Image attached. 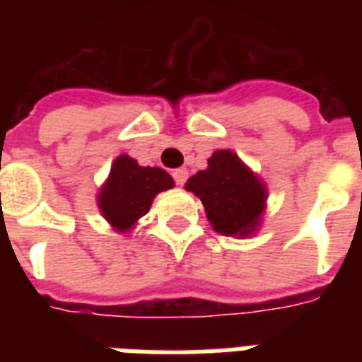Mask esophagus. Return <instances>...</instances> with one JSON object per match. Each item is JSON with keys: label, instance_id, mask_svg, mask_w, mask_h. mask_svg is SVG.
<instances>
[{"label": "esophagus", "instance_id": "1", "mask_svg": "<svg viewBox=\"0 0 362 362\" xmlns=\"http://www.w3.org/2000/svg\"><path fill=\"white\" fill-rule=\"evenodd\" d=\"M173 178L178 186H182L184 182L188 180V170H186V168H176V170L173 173Z\"/></svg>", "mask_w": 362, "mask_h": 362}]
</instances>
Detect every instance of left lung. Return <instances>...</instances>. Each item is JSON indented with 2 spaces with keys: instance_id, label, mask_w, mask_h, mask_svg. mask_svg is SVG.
Wrapping results in <instances>:
<instances>
[{
  "instance_id": "1",
  "label": "left lung",
  "mask_w": 362,
  "mask_h": 362,
  "mask_svg": "<svg viewBox=\"0 0 362 362\" xmlns=\"http://www.w3.org/2000/svg\"><path fill=\"white\" fill-rule=\"evenodd\" d=\"M186 189L202 199L215 233L246 238L259 227L267 189L233 151H215L207 168L186 182Z\"/></svg>"
}]
</instances>
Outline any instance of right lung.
Segmentation results:
<instances>
[{"instance_id": "add662e5", "label": "right lung", "mask_w": 362, "mask_h": 362, "mask_svg": "<svg viewBox=\"0 0 362 362\" xmlns=\"http://www.w3.org/2000/svg\"><path fill=\"white\" fill-rule=\"evenodd\" d=\"M173 186V176L163 168L139 166L135 158L119 155L112 163L96 204L104 219L118 233H129L149 213L155 196Z\"/></svg>"}]
</instances>
